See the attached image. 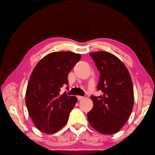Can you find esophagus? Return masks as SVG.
<instances>
[{
    "label": "esophagus",
    "instance_id": "1",
    "mask_svg": "<svg viewBox=\"0 0 155 155\" xmlns=\"http://www.w3.org/2000/svg\"><path fill=\"white\" fill-rule=\"evenodd\" d=\"M77 98H78V100H83L84 97H83V96H81V95H78V96H77Z\"/></svg>",
    "mask_w": 155,
    "mask_h": 155
}]
</instances>
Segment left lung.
<instances>
[{
    "mask_svg": "<svg viewBox=\"0 0 155 155\" xmlns=\"http://www.w3.org/2000/svg\"><path fill=\"white\" fill-rule=\"evenodd\" d=\"M100 73L97 89L103 94L91 96L94 107L87 113L89 124L101 134L110 135L120 130L134 107V87L129 70L112 53H90Z\"/></svg>",
    "mask_w": 155,
    "mask_h": 155,
    "instance_id": "8db88e82",
    "label": "left lung"
}]
</instances>
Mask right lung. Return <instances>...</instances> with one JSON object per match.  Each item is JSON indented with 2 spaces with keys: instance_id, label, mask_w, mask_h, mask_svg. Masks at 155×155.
<instances>
[{
  "instance_id": "right-lung-1",
  "label": "right lung",
  "mask_w": 155,
  "mask_h": 155,
  "mask_svg": "<svg viewBox=\"0 0 155 155\" xmlns=\"http://www.w3.org/2000/svg\"><path fill=\"white\" fill-rule=\"evenodd\" d=\"M81 56L70 51L53 52L38 61L31 74L26 91V104L36 127L53 134L68 122L77 102L75 96L60 94L68 75Z\"/></svg>"
}]
</instances>
